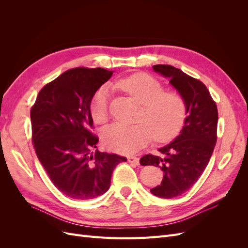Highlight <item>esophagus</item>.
<instances>
[{
  "label": "esophagus",
  "mask_w": 248,
  "mask_h": 248,
  "mask_svg": "<svg viewBox=\"0 0 248 248\" xmlns=\"http://www.w3.org/2000/svg\"><path fill=\"white\" fill-rule=\"evenodd\" d=\"M127 159H128L129 163L134 164V166H139V164H140V159L136 156H129Z\"/></svg>",
  "instance_id": "obj_1"
}]
</instances>
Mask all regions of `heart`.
Listing matches in <instances>:
<instances>
[{
  "instance_id": "obj_1",
  "label": "heart",
  "mask_w": 248,
  "mask_h": 248,
  "mask_svg": "<svg viewBox=\"0 0 248 248\" xmlns=\"http://www.w3.org/2000/svg\"><path fill=\"white\" fill-rule=\"evenodd\" d=\"M119 87L142 104L140 121L137 125L114 124L103 132V141L117 153L132 154L146 146L151 138L156 141H168L176 137L186 114L183 98L176 92H164L160 81L146 73H136L118 82ZM109 87L103 85L94 93L90 110L97 123L108 119Z\"/></svg>"
}]
</instances>
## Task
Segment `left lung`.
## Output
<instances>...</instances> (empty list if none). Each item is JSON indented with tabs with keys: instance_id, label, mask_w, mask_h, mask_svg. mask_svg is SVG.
I'll return each mask as SVG.
<instances>
[{
	"instance_id": "left-lung-1",
	"label": "left lung",
	"mask_w": 248,
	"mask_h": 248,
	"mask_svg": "<svg viewBox=\"0 0 248 248\" xmlns=\"http://www.w3.org/2000/svg\"><path fill=\"white\" fill-rule=\"evenodd\" d=\"M153 70L170 79L186 106L184 126L179 136L158 151L142 156L141 166H155L163 171L160 185L151 191L161 199H172L189 190L208 166L216 144L218 112L207 87L170 65H154Z\"/></svg>"
}]
</instances>
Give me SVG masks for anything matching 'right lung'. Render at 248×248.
I'll return each instance as SVG.
<instances>
[{
	"label": "right lung",
	"instance_id": "add662e5",
	"mask_svg": "<svg viewBox=\"0 0 248 248\" xmlns=\"http://www.w3.org/2000/svg\"><path fill=\"white\" fill-rule=\"evenodd\" d=\"M112 72L84 67L67 70L41 89L31 109L37 157L51 182L70 199L102 196L109 188L117 164L127 160L95 150L99 139L91 132L90 103Z\"/></svg>",
	"mask_w": 248,
	"mask_h": 248
}]
</instances>
